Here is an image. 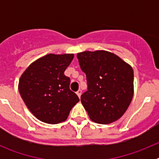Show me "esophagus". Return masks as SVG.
Listing matches in <instances>:
<instances>
[{"label": "esophagus", "mask_w": 159, "mask_h": 159, "mask_svg": "<svg viewBox=\"0 0 159 159\" xmlns=\"http://www.w3.org/2000/svg\"><path fill=\"white\" fill-rule=\"evenodd\" d=\"M76 94H77V95H78V96L80 97V98L81 94H82V91H81V90H79V91H77Z\"/></svg>", "instance_id": "obj_1"}]
</instances>
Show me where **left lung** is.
<instances>
[{
	"label": "left lung",
	"mask_w": 159,
	"mask_h": 159,
	"mask_svg": "<svg viewBox=\"0 0 159 159\" xmlns=\"http://www.w3.org/2000/svg\"><path fill=\"white\" fill-rule=\"evenodd\" d=\"M87 77L81 102L95 123L109 124L123 116L134 93L132 67L114 53L85 51L77 54Z\"/></svg>",
	"instance_id": "obj_1"
}]
</instances>
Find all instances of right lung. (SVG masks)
I'll return each instance as SVG.
<instances>
[{"mask_svg":"<svg viewBox=\"0 0 159 159\" xmlns=\"http://www.w3.org/2000/svg\"><path fill=\"white\" fill-rule=\"evenodd\" d=\"M73 54H48L30 64L19 80V92L29 110L49 124L65 121L80 101L70 90V78L64 75Z\"/></svg>","mask_w":159,"mask_h":159,"instance_id":"right-lung-1","label":"right lung"}]
</instances>
